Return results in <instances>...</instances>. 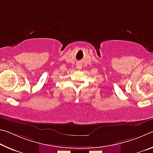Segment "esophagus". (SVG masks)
Listing matches in <instances>:
<instances>
[{
    "instance_id": "1",
    "label": "esophagus",
    "mask_w": 153,
    "mask_h": 153,
    "mask_svg": "<svg viewBox=\"0 0 153 153\" xmlns=\"http://www.w3.org/2000/svg\"><path fill=\"white\" fill-rule=\"evenodd\" d=\"M81 67H82V65L80 63H77V68L78 69H81Z\"/></svg>"
}]
</instances>
